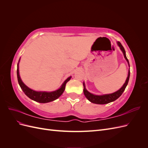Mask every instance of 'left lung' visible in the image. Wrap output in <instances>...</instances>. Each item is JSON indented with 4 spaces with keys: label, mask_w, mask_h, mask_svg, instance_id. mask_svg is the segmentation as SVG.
<instances>
[{
    "label": "left lung",
    "mask_w": 148,
    "mask_h": 148,
    "mask_svg": "<svg viewBox=\"0 0 148 148\" xmlns=\"http://www.w3.org/2000/svg\"><path fill=\"white\" fill-rule=\"evenodd\" d=\"M119 46L120 47V49L122 50V52L123 53L124 55V57L125 59H126V60L127 61L128 64L130 66V64H129V61L128 60V59L127 58L126 56V53H125V49L123 47V46L122 45L120 42H117ZM130 71H128V77L126 79V82L124 83V84L123 85V86L121 88L119 91H116L114 93L112 94H109V95H101V96H97V95H92V94L90 93L89 92H88L86 88H85V85L84 83H83V86H84V89H83V92L84 96H86V97L87 99L92 103H95V104H108L109 102H113L114 101H115L116 99H117L118 98L122 95V93L123 92V91H125V88H126L128 81H129V78H130Z\"/></svg>",
    "instance_id": "left-lung-1"
}]
</instances>
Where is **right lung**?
Instances as JSON below:
<instances>
[{
  "instance_id": "right-lung-1",
  "label": "right lung",
  "mask_w": 148,
  "mask_h": 148,
  "mask_svg": "<svg viewBox=\"0 0 148 148\" xmlns=\"http://www.w3.org/2000/svg\"><path fill=\"white\" fill-rule=\"evenodd\" d=\"M20 59L18 61V63L20 62ZM18 63L17 64V78L18 82L20 84V86L21 87V89L23 90L24 93L27 96L31 99H32L34 101H36L39 103H47L54 101L59 98L64 92L65 89V85L66 83L68 82L71 78V77L67 78L64 83L62 84V86L60 89L56 90L55 91L52 92H45V91H36L32 90L28 87H27L26 85L21 81L20 78V75H19V70H18Z\"/></svg>"
}]
</instances>
